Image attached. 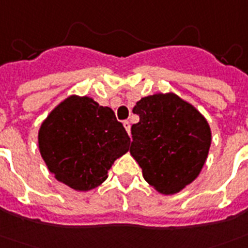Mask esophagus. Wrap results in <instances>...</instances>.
Returning <instances> with one entry per match:
<instances>
[{
  "mask_svg": "<svg viewBox=\"0 0 248 248\" xmlns=\"http://www.w3.org/2000/svg\"><path fill=\"white\" fill-rule=\"evenodd\" d=\"M124 126L126 128V131L130 134V130H131V124H130V121H124Z\"/></svg>",
  "mask_w": 248,
  "mask_h": 248,
  "instance_id": "obj_1",
  "label": "esophagus"
}]
</instances>
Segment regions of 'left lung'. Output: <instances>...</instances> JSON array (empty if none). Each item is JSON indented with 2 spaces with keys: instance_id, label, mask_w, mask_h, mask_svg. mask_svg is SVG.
<instances>
[{
  "instance_id": "obj_1",
  "label": "left lung",
  "mask_w": 248,
  "mask_h": 248,
  "mask_svg": "<svg viewBox=\"0 0 248 248\" xmlns=\"http://www.w3.org/2000/svg\"><path fill=\"white\" fill-rule=\"evenodd\" d=\"M132 111L130 154L147 182L175 194L199 175L211 147V128L199 111L174 93L143 97Z\"/></svg>"
}]
</instances>
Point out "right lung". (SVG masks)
Listing matches in <instances>:
<instances>
[{"mask_svg":"<svg viewBox=\"0 0 248 248\" xmlns=\"http://www.w3.org/2000/svg\"><path fill=\"white\" fill-rule=\"evenodd\" d=\"M128 145L130 138L114 111L86 96L62 101L39 131L40 154L50 173L77 191L101 185Z\"/></svg>","mask_w":248,"mask_h":248,"instance_id":"add662e5","label":"right lung"}]
</instances>
